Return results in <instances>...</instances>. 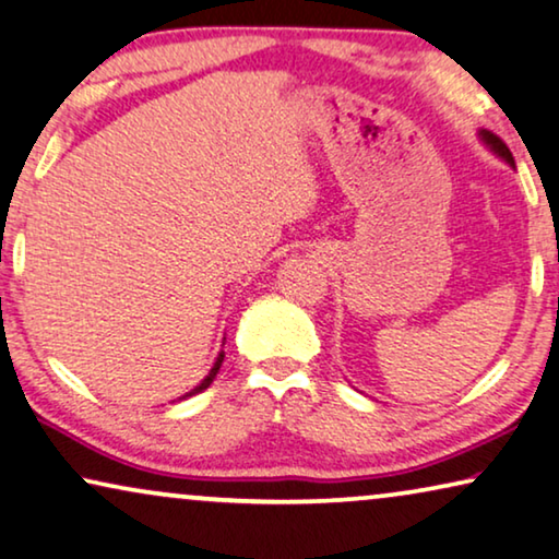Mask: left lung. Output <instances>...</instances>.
<instances>
[{
  "instance_id": "obj_1",
  "label": "left lung",
  "mask_w": 559,
  "mask_h": 559,
  "mask_svg": "<svg viewBox=\"0 0 559 559\" xmlns=\"http://www.w3.org/2000/svg\"><path fill=\"white\" fill-rule=\"evenodd\" d=\"M481 136H484L486 144L493 146V152H497L499 156H504V159H507L509 164H514V156H512V152H509V146L504 144V141H501V139L497 136V133H491V131H484Z\"/></svg>"
}]
</instances>
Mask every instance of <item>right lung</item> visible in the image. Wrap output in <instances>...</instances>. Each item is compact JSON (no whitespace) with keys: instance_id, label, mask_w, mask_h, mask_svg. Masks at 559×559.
<instances>
[{"instance_id":"add662e5","label":"right lung","mask_w":559,"mask_h":559,"mask_svg":"<svg viewBox=\"0 0 559 559\" xmlns=\"http://www.w3.org/2000/svg\"><path fill=\"white\" fill-rule=\"evenodd\" d=\"M223 357H225V355H219V357H217V361H215V367H212V369H210V374H207V377H204V380H202V382L198 384V388H194V390L190 392V395H198V392H202L204 388H210V382H212V380H215V374H217V369H219V365H223Z\"/></svg>"}]
</instances>
